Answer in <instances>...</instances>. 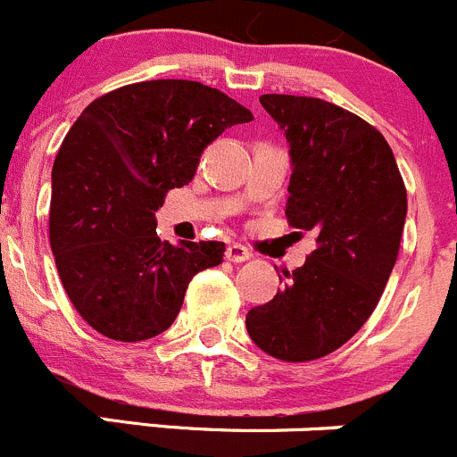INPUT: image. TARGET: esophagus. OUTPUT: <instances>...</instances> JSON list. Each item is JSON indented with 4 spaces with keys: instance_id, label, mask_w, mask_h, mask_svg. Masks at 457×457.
<instances>
[{
    "instance_id": "34e87169",
    "label": "esophagus",
    "mask_w": 457,
    "mask_h": 457,
    "mask_svg": "<svg viewBox=\"0 0 457 457\" xmlns=\"http://www.w3.org/2000/svg\"><path fill=\"white\" fill-rule=\"evenodd\" d=\"M225 259L232 261V263H243V261L250 259V252H247L241 243H232V245H228V250H225Z\"/></svg>"
}]
</instances>
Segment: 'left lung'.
Wrapping results in <instances>:
<instances>
[{
	"label": "left lung",
	"instance_id": "1",
	"mask_svg": "<svg viewBox=\"0 0 457 457\" xmlns=\"http://www.w3.org/2000/svg\"><path fill=\"white\" fill-rule=\"evenodd\" d=\"M259 102L290 143L287 223L314 229L319 245L245 326L268 355L312 361L344 346L379 303L400 252L406 187L386 138L351 111L278 93Z\"/></svg>",
	"mask_w": 457,
	"mask_h": 457
}]
</instances>
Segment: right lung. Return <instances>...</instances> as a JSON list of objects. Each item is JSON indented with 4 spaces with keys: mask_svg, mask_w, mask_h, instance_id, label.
Returning <instances> with one entry per match:
<instances>
[{
    "mask_svg": "<svg viewBox=\"0 0 457 457\" xmlns=\"http://www.w3.org/2000/svg\"><path fill=\"white\" fill-rule=\"evenodd\" d=\"M250 120V109L192 79L127 84L79 113L53 162L48 238L93 330L116 341L161 335L194 274L223 263L220 241L162 243L156 210L194 179L212 140Z\"/></svg>",
    "mask_w": 457,
    "mask_h": 457,
    "instance_id": "right-lung-1",
    "label": "right lung"
}]
</instances>
